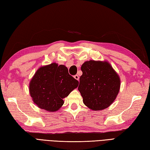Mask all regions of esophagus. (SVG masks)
<instances>
[{
    "instance_id": "esophagus-1",
    "label": "esophagus",
    "mask_w": 150,
    "mask_h": 150,
    "mask_svg": "<svg viewBox=\"0 0 150 150\" xmlns=\"http://www.w3.org/2000/svg\"><path fill=\"white\" fill-rule=\"evenodd\" d=\"M74 78H75L76 80H77V81H79V76L78 75H74Z\"/></svg>"
}]
</instances>
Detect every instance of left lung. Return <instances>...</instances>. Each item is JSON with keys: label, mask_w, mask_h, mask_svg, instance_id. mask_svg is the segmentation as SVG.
Segmentation results:
<instances>
[{"label": "left lung", "mask_w": 150, "mask_h": 150, "mask_svg": "<svg viewBox=\"0 0 150 150\" xmlns=\"http://www.w3.org/2000/svg\"><path fill=\"white\" fill-rule=\"evenodd\" d=\"M81 70L78 89L83 103L94 110L110 105L119 93L120 79L109 62L86 61Z\"/></svg>", "instance_id": "obj_1"}]
</instances>
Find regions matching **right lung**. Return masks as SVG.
<instances>
[{
    "mask_svg": "<svg viewBox=\"0 0 150 150\" xmlns=\"http://www.w3.org/2000/svg\"><path fill=\"white\" fill-rule=\"evenodd\" d=\"M78 86L79 81L69 74L65 66L52 63L38 69L30 82L29 91L38 107L54 112L63 105V98Z\"/></svg>",
    "mask_w": 150,
    "mask_h": 150,
    "instance_id": "right-lung-1",
    "label": "right lung"
}]
</instances>
